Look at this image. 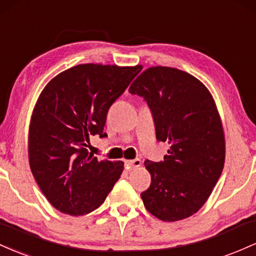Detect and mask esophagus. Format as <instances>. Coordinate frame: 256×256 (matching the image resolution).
Listing matches in <instances>:
<instances>
[{
    "mask_svg": "<svg viewBox=\"0 0 256 256\" xmlns=\"http://www.w3.org/2000/svg\"><path fill=\"white\" fill-rule=\"evenodd\" d=\"M126 163V166H127L128 169H136L138 166H142V160L139 158H136V160H124Z\"/></svg>",
    "mask_w": 256,
    "mask_h": 256,
    "instance_id": "34e87169",
    "label": "esophagus"
}]
</instances>
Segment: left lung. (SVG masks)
I'll return each mask as SVG.
<instances>
[{
  "mask_svg": "<svg viewBox=\"0 0 256 256\" xmlns=\"http://www.w3.org/2000/svg\"><path fill=\"white\" fill-rule=\"evenodd\" d=\"M154 114L156 138L168 142L160 162L145 160L151 185L142 192L145 208L173 222L197 213L210 196L225 163V136L208 88L192 74L152 66L129 87Z\"/></svg>",
  "mask_w": 256,
  "mask_h": 256,
  "instance_id": "left-lung-1",
  "label": "left lung"
}]
</instances>
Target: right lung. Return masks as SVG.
Returning a JSON list of instances; mask_svg holds the SVG:
<instances>
[{"label":"right lung","mask_w":256,"mask_h":256,"mask_svg":"<svg viewBox=\"0 0 256 256\" xmlns=\"http://www.w3.org/2000/svg\"><path fill=\"white\" fill-rule=\"evenodd\" d=\"M142 68L76 65L40 94L28 127V163L43 194L62 213H90L120 179L122 160H98L86 148L90 136H106L108 108Z\"/></svg>","instance_id":"add662e5"}]
</instances>
